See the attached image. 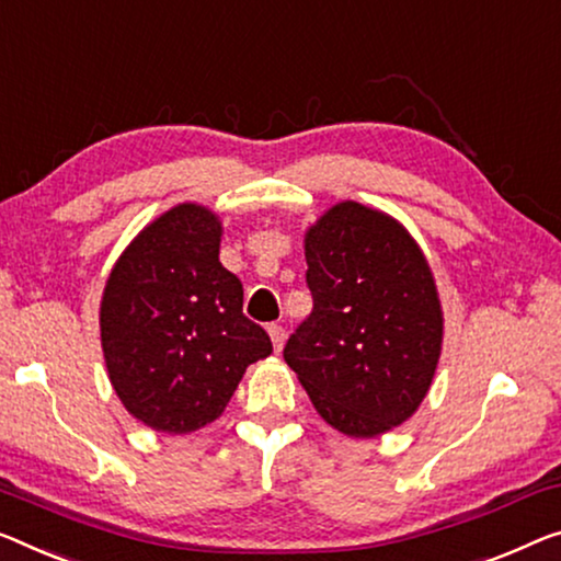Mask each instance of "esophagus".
I'll return each mask as SVG.
<instances>
[{
  "mask_svg": "<svg viewBox=\"0 0 561 561\" xmlns=\"http://www.w3.org/2000/svg\"><path fill=\"white\" fill-rule=\"evenodd\" d=\"M266 330H270V337H272L274 350H277V353H279V350L284 347V328H282V324L274 322V324H270V328H266Z\"/></svg>",
  "mask_w": 561,
  "mask_h": 561,
  "instance_id": "1",
  "label": "esophagus"
}]
</instances>
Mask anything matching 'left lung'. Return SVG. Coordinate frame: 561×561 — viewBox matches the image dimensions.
Instances as JSON below:
<instances>
[{
    "instance_id": "8db88e82",
    "label": "left lung",
    "mask_w": 561,
    "mask_h": 561,
    "mask_svg": "<svg viewBox=\"0 0 561 561\" xmlns=\"http://www.w3.org/2000/svg\"><path fill=\"white\" fill-rule=\"evenodd\" d=\"M312 312L284 360L332 428L375 438L415 413L436 373L443 314L436 282L396 219L355 201L305 237Z\"/></svg>"
}]
</instances>
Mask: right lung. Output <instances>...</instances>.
<instances>
[{"instance_id": "right-lung-1", "label": "right lung", "mask_w": 561, "mask_h": 561, "mask_svg": "<svg viewBox=\"0 0 561 561\" xmlns=\"http://www.w3.org/2000/svg\"><path fill=\"white\" fill-rule=\"evenodd\" d=\"M221 224L181 204L138 233L107 277L100 337L111 382L138 421L191 433L216 421L252 363L272 353L219 262Z\"/></svg>"}]
</instances>
